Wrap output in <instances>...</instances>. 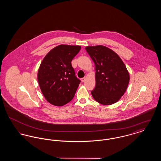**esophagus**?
<instances>
[{"mask_svg": "<svg viewBox=\"0 0 161 161\" xmlns=\"http://www.w3.org/2000/svg\"><path fill=\"white\" fill-rule=\"evenodd\" d=\"M86 77H84V78H82L81 79V81L83 83L85 81V80H86Z\"/></svg>", "mask_w": 161, "mask_h": 161, "instance_id": "esophagus-1", "label": "esophagus"}]
</instances>
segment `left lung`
Segmentation results:
<instances>
[{
	"label": "left lung",
	"instance_id": "left-lung-1",
	"mask_svg": "<svg viewBox=\"0 0 161 161\" xmlns=\"http://www.w3.org/2000/svg\"><path fill=\"white\" fill-rule=\"evenodd\" d=\"M85 49L95 66L93 98L103 105L114 104L124 94L129 83L125 65L118 54L106 46H87Z\"/></svg>",
	"mask_w": 161,
	"mask_h": 161
}]
</instances>
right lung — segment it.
Instances as JSON below:
<instances>
[{"label":"right lung","mask_w":161,"mask_h":161,"mask_svg":"<svg viewBox=\"0 0 161 161\" xmlns=\"http://www.w3.org/2000/svg\"><path fill=\"white\" fill-rule=\"evenodd\" d=\"M80 46L60 45L51 50L38 69V84L46 100L62 106L73 99L81 81L75 75L71 61Z\"/></svg>","instance_id":"add662e5"}]
</instances>
